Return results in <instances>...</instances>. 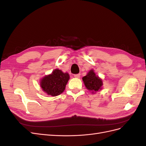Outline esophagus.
<instances>
[{
  "instance_id": "esophagus-1",
  "label": "esophagus",
  "mask_w": 146,
  "mask_h": 146,
  "mask_svg": "<svg viewBox=\"0 0 146 146\" xmlns=\"http://www.w3.org/2000/svg\"><path fill=\"white\" fill-rule=\"evenodd\" d=\"M74 77L75 78H80V74H75L74 76Z\"/></svg>"
}]
</instances>
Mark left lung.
Returning a JSON list of instances; mask_svg holds the SVG:
<instances>
[{
  "instance_id": "left-lung-1",
  "label": "left lung",
  "mask_w": 146,
  "mask_h": 146,
  "mask_svg": "<svg viewBox=\"0 0 146 146\" xmlns=\"http://www.w3.org/2000/svg\"><path fill=\"white\" fill-rule=\"evenodd\" d=\"M82 79L86 88L88 90L92 91V93L101 90L103 85L102 80L96 76L94 70H90L86 76L83 77Z\"/></svg>"
}]
</instances>
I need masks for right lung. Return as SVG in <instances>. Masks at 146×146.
Listing matches in <instances>:
<instances>
[{
    "mask_svg": "<svg viewBox=\"0 0 146 146\" xmlns=\"http://www.w3.org/2000/svg\"><path fill=\"white\" fill-rule=\"evenodd\" d=\"M69 78L68 73H64L61 70L56 69L51 74L41 79L40 86L42 91L48 95L56 96L64 91Z\"/></svg>",
    "mask_w": 146,
    "mask_h": 146,
    "instance_id": "add662e5",
    "label": "right lung"
}]
</instances>
